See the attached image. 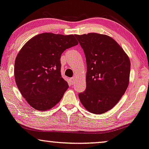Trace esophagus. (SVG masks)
Wrapping results in <instances>:
<instances>
[{"label":"esophagus","mask_w":149,"mask_h":149,"mask_svg":"<svg viewBox=\"0 0 149 149\" xmlns=\"http://www.w3.org/2000/svg\"><path fill=\"white\" fill-rule=\"evenodd\" d=\"M70 82L71 83V84H73L75 83V82H76V77H73V78H70Z\"/></svg>","instance_id":"esophagus-1"}]
</instances>
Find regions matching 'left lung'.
<instances>
[{"label":"left lung","mask_w":149,"mask_h":149,"mask_svg":"<svg viewBox=\"0 0 149 149\" xmlns=\"http://www.w3.org/2000/svg\"><path fill=\"white\" fill-rule=\"evenodd\" d=\"M84 50L86 86L78 96L86 110L102 114L116 106L129 83L131 63L112 38L96 33L75 35Z\"/></svg>","instance_id":"left-lung-1"}]
</instances>
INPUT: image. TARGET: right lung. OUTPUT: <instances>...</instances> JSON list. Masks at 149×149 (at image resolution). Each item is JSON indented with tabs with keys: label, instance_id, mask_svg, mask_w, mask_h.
Here are the masks:
<instances>
[{
	"label": "right lung",
	"instance_id": "obj_1",
	"mask_svg": "<svg viewBox=\"0 0 149 149\" xmlns=\"http://www.w3.org/2000/svg\"><path fill=\"white\" fill-rule=\"evenodd\" d=\"M78 44L73 35L42 33L22 47L15 61L14 76L30 106L46 111L59 102L69 88L61 76V55Z\"/></svg>",
	"mask_w": 149,
	"mask_h": 149
}]
</instances>
